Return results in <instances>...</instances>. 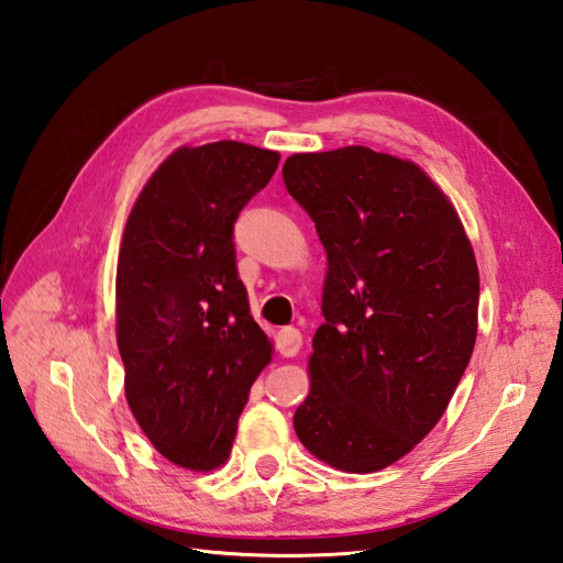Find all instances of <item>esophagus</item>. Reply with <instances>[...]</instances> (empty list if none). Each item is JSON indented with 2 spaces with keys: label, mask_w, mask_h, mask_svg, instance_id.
<instances>
[{
  "label": "esophagus",
  "mask_w": 563,
  "mask_h": 563,
  "mask_svg": "<svg viewBox=\"0 0 563 563\" xmlns=\"http://www.w3.org/2000/svg\"><path fill=\"white\" fill-rule=\"evenodd\" d=\"M301 344H303V336L296 328H284L277 334V349H279L282 356H296L298 349H301Z\"/></svg>",
  "instance_id": "34e87169"
}]
</instances>
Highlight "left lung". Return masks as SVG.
Returning a JSON list of instances; mask_svg holds the SVG:
<instances>
[{
  "mask_svg": "<svg viewBox=\"0 0 563 563\" xmlns=\"http://www.w3.org/2000/svg\"><path fill=\"white\" fill-rule=\"evenodd\" d=\"M282 173L328 253L294 429L328 465L376 472L439 423L470 364L477 260L453 205L411 161L344 146L294 154Z\"/></svg>",
  "mask_w": 563,
  "mask_h": 563,
  "instance_id": "left-lung-1",
  "label": "left lung"
}]
</instances>
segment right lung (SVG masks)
Returning a JSON list of instances; mask_svg holds the SVG:
<instances>
[{"label":"right lung","mask_w":563,"mask_h":563,"mask_svg":"<svg viewBox=\"0 0 563 563\" xmlns=\"http://www.w3.org/2000/svg\"><path fill=\"white\" fill-rule=\"evenodd\" d=\"M279 154L243 142L183 146L146 183L118 257L124 395L156 451L207 472L229 457L272 344L253 320L233 223Z\"/></svg>","instance_id":"add662e5"}]
</instances>
